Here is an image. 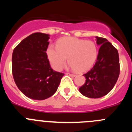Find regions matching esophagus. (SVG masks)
Wrapping results in <instances>:
<instances>
[{"label":"esophagus","mask_w":132,"mask_h":132,"mask_svg":"<svg viewBox=\"0 0 132 132\" xmlns=\"http://www.w3.org/2000/svg\"><path fill=\"white\" fill-rule=\"evenodd\" d=\"M67 74L68 75H69V76L73 77H75V74H71V73H67Z\"/></svg>","instance_id":"34e87169"}]
</instances>
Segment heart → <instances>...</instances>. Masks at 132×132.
<instances>
[{
	"mask_svg": "<svg viewBox=\"0 0 132 132\" xmlns=\"http://www.w3.org/2000/svg\"><path fill=\"white\" fill-rule=\"evenodd\" d=\"M50 63L56 71H60L67 62L69 67L79 73L89 70L96 62L98 47L91 40H84L74 37H66L59 39L57 47L50 45L47 48Z\"/></svg>",
	"mask_w": 132,
	"mask_h": 132,
	"instance_id": "obj_1",
	"label": "heart"
}]
</instances>
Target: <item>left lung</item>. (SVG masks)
<instances>
[{"mask_svg":"<svg viewBox=\"0 0 132 132\" xmlns=\"http://www.w3.org/2000/svg\"><path fill=\"white\" fill-rule=\"evenodd\" d=\"M101 47L94 67L84 74L86 82L79 88L82 95L92 98L105 96L117 82L120 74V60L118 50L106 39L96 37Z\"/></svg>","mask_w":132,"mask_h":132,"instance_id":"8db88e82","label":"left lung"}]
</instances>
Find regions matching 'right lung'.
Masks as SVG:
<instances>
[{
  "instance_id": "obj_1",
  "label": "right lung",
  "mask_w": 132,
  "mask_h": 132,
  "mask_svg": "<svg viewBox=\"0 0 132 132\" xmlns=\"http://www.w3.org/2000/svg\"><path fill=\"white\" fill-rule=\"evenodd\" d=\"M50 35L34 33L14 50L12 57L15 83L27 97L42 101L55 93L63 73L55 71L47 59Z\"/></svg>"
}]
</instances>
